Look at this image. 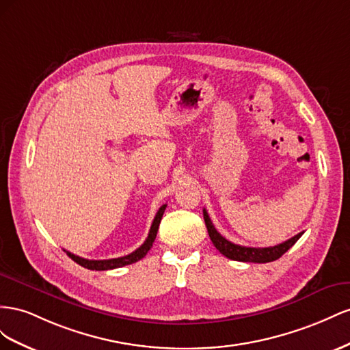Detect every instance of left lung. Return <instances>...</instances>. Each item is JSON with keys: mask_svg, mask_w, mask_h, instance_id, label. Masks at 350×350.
Segmentation results:
<instances>
[{"mask_svg": "<svg viewBox=\"0 0 350 350\" xmlns=\"http://www.w3.org/2000/svg\"><path fill=\"white\" fill-rule=\"evenodd\" d=\"M204 219H205V226L209 237H211V242L214 246L221 252L224 256L228 259H233V261H242V262H256V264H265V262H271L275 261V259L280 258L283 254H286L288 249H291L297 241L299 237L304 234L299 233L293 236L288 241L275 245V246H269V247H247V246H241V245H234L230 241H227L226 237L219 234L215 227L209 218L206 209L204 208Z\"/></svg>", "mask_w": 350, "mask_h": 350, "instance_id": "8db88e82", "label": "left lung"}]
</instances>
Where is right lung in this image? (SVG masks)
Segmentation results:
<instances>
[{
  "label": "right lung",
  "instance_id": "add662e5",
  "mask_svg": "<svg viewBox=\"0 0 350 350\" xmlns=\"http://www.w3.org/2000/svg\"><path fill=\"white\" fill-rule=\"evenodd\" d=\"M165 206L167 205H163L161 208L158 209V213H157L154 221H152V226H151V228H149V233H148L146 241L132 254H129L126 256H120V258H113V259H85V258L77 256V255L68 252V251H66V254L70 258H72L75 262H77L79 265H82V267H85L88 269H95V271H105V269L120 268V267H124V265H129V264L137 262L139 259H142L148 254L149 249L152 247V243H154L155 237H157L159 223H161L163 214L165 211Z\"/></svg>",
  "mask_w": 350,
  "mask_h": 350
}]
</instances>
